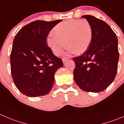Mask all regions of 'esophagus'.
I'll use <instances>...</instances> for the list:
<instances>
[{"label":"esophagus","mask_w":124,"mask_h":124,"mask_svg":"<svg viewBox=\"0 0 124 124\" xmlns=\"http://www.w3.org/2000/svg\"><path fill=\"white\" fill-rule=\"evenodd\" d=\"M68 60V58H67V57H63V58H62V61H63V62L64 63H65L66 61Z\"/></svg>","instance_id":"34e87169"}]
</instances>
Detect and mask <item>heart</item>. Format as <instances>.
Returning a JSON list of instances; mask_svg holds the SVG:
<instances>
[{"label":"heart","mask_w":124,"mask_h":124,"mask_svg":"<svg viewBox=\"0 0 124 124\" xmlns=\"http://www.w3.org/2000/svg\"><path fill=\"white\" fill-rule=\"evenodd\" d=\"M47 39L49 47L55 55L63 52L66 46L69 52L80 54L86 51L93 38V29L85 19H70L60 22ZM66 45H65V43Z\"/></svg>","instance_id":"heart-1"}]
</instances>
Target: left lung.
<instances>
[{
	"mask_svg": "<svg viewBox=\"0 0 124 124\" xmlns=\"http://www.w3.org/2000/svg\"><path fill=\"white\" fill-rule=\"evenodd\" d=\"M91 24L93 38L86 51L73 58L75 83L84 91L99 93L114 81L119 61L117 36L102 20L91 15L82 16Z\"/></svg>",
	"mask_w": 124,
	"mask_h": 124,
	"instance_id": "8db88e82",
	"label": "left lung"
}]
</instances>
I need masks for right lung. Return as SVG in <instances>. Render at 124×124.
Here are the masks:
<instances>
[{
	"mask_svg": "<svg viewBox=\"0 0 124 124\" xmlns=\"http://www.w3.org/2000/svg\"><path fill=\"white\" fill-rule=\"evenodd\" d=\"M61 21H35L15 36L10 55L11 72L15 86L27 96L47 94L54 85L55 72L63 66L46 42L49 33Z\"/></svg>",
	"mask_w": 124,
	"mask_h": 124,
	"instance_id": "add662e5",
	"label": "right lung"
}]
</instances>
